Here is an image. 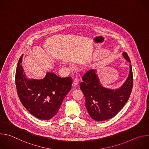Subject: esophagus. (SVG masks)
Instances as JSON below:
<instances>
[{
	"instance_id": "obj_1",
	"label": "esophagus",
	"mask_w": 149,
	"mask_h": 149,
	"mask_svg": "<svg viewBox=\"0 0 149 149\" xmlns=\"http://www.w3.org/2000/svg\"><path fill=\"white\" fill-rule=\"evenodd\" d=\"M78 82H79L78 79V78H75V79L74 80L73 83H72V86H73V87H75V86L78 85Z\"/></svg>"
}]
</instances>
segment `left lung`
<instances>
[{
  "label": "left lung",
  "mask_w": 149,
  "mask_h": 149,
  "mask_svg": "<svg viewBox=\"0 0 149 149\" xmlns=\"http://www.w3.org/2000/svg\"><path fill=\"white\" fill-rule=\"evenodd\" d=\"M123 57L130 63L126 53H123ZM133 82L131 64L125 82L116 89L103 86L96 70L88 71L82 76L80 88L85 97V107L89 116L96 121L106 120L115 116L127 102L132 92Z\"/></svg>",
  "instance_id": "1"
}]
</instances>
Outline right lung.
<instances>
[{
    "label": "right lung",
    "mask_w": 149,
    "mask_h": 149,
    "mask_svg": "<svg viewBox=\"0 0 149 149\" xmlns=\"http://www.w3.org/2000/svg\"><path fill=\"white\" fill-rule=\"evenodd\" d=\"M22 57L18 61L15 75L20 101L32 115L41 120L50 119L57 114L71 90L72 78H61L53 72H47L43 79H29L21 65Z\"/></svg>",
    "instance_id": "add662e5"
}]
</instances>
